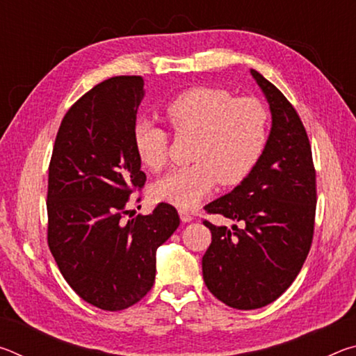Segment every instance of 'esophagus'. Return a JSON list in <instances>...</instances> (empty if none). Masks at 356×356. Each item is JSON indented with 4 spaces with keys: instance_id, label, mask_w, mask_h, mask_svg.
I'll list each match as a JSON object with an SVG mask.
<instances>
[{
    "instance_id": "esophagus-1",
    "label": "esophagus",
    "mask_w": 356,
    "mask_h": 356,
    "mask_svg": "<svg viewBox=\"0 0 356 356\" xmlns=\"http://www.w3.org/2000/svg\"><path fill=\"white\" fill-rule=\"evenodd\" d=\"M179 216H180V220H182L184 222H190V221H193V216H191V213L188 212V210L180 209V210H179Z\"/></svg>"
}]
</instances>
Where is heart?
Here are the masks:
<instances>
[{"label":"heart","instance_id":"obj_1","mask_svg":"<svg viewBox=\"0 0 356 356\" xmlns=\"http://www.w3.org/2000/svg\"><path fill=\"white\" fill-rule=\"evenodd\" d=\"M165 114L177 134H196L190 166L176 168L156 180V201L180 209L195 207L204 196L222 185H237L254 170L268 134V113L257 99H236L226 89L197 86L168 102ZM138 159L150 171L168 160V131L154 120L138 119L134 130Z\"/></svg>","mask_w":356,"mask_h":356}]
</instances>
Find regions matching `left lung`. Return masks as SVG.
Masks as SVG:
<instances>
[{
  "instance_id": "8db88e82",
  "label": "left lung",
  "mask_w": 356,
  "mask_h": 356,
  "mask_svg": "<svg viewBox=\"0 0 356 356\" xmlns=\"http://www.w3.org/2000/svg\"><path fill=\"white\" fill-rule=\"evenodd\" d=\"M251 76L268 102L272 127L248 177L206 206L234 225L204 221L212 243L202 257L209 291L245 311L272 303L297 278L311 248L317 202L311 146L297 111L267 78L252 69Z\"/></svg>"
}]
</instances>
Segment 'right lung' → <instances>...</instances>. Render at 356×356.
I'll return each instance as SVG.
<instances>
[{
  "instance_id": "add662e5",
  "label": "right lung",
  "mask_w": 356,
  "mask_h": 356,
  "mask_svg": "<svg viewBox=\"0 0 356 356\" xmlns=\"http://www.w3.org/2000/svg\"><path fill=\"white\" fill-rule=\"evenodd\" d=\"M144 99L141 76H113L65 113L48 170V246L64 280L105 311L129 308L155 281L156 250L180 225L160 202L124 221L146 174L131 130Z\"/></svg>"
}]
</instances>
